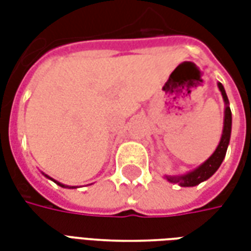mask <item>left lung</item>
Wrapping results in <instances>:
<instances>
[{"label": "left lung", "instance_id": "1", "mask_svg": "<svg viewBox=\"0 0 251 251\" xmlns=\"http://www.w3.org/2000/svg\"><path fill=\"white\" fill-rule=\"evenodd\" d=\"M218 87L221 90L223 100L226 103L225 125H223V133H222L221 142H219L215 152L212 153V156L205 163L201 164L199 168H196L195 171L187 175H183V176H167V179L171 183H179V185H181V187H194V185L200 184L201 181H204V180H207L215 174L218 168L221 167L225 156H226L227 147H228V142H230V134H231V110L228 107V99H227L226 91H225V88L222 86V83L218 84Z\"/></svg>", "mask_w": 251, "mask_h": 251}]
</instances>
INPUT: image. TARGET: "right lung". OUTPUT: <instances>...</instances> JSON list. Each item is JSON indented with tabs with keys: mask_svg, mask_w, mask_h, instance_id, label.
<instances>
[{
	"mask_svg": "<svg viewBox=\"0 0 251 251\" xmlns=\"http://www.w3.org/2000/svg\"><path fill=\"white\" fill-rule=\"evenodd\" d=\"M46 176H47V175H46ZM47 177H48V176H47ZM53 181H55V180H53ZM55 183H56V184H59V185H60V187H64V188H67L66 185H63V184H60V183H57V181H55ZM71 188H75V187H71Z\"/></svg>",
	"mask_w": 251,
	"mask_h": 251,
	"instance_id": "1",
	"label": "right lung"
}]
</instances>
